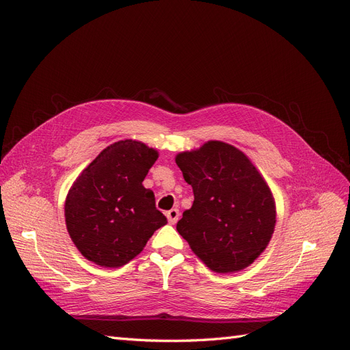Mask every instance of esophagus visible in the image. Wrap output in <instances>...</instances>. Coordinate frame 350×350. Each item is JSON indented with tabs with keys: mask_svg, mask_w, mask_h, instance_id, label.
<instances>
[{
	"mask_svg": "<svg viewBox=\"0 0 350 350\" xmlns=\"http://www.w3.org/2000/svg\"><path fill=\"white\" fill-rule=\"evenodd\" d=\"M166 217H167V221L171 225H175L176 221H178V219H179V210L178 208H172V210H169L167 213H166Z\"/></svg>",
	"mask_w": 350,
	"mask_h": 350,
	"instance_id": "obj_1",
	"label": "esophagus"
}]
</instances>
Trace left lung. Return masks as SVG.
I'll return each mask as SVG.
<instances>
[{"mask_svg": "<svg viewBox=\"0 0 350 350\" xmlns=\"http://www.w3.org/2000/svg\"><path fill=\"white\" fill-rule=\"evenodd\" d=\"M175 162L194 193L193 207L176 224L179 235L210 270L248 267L276 226V204L257 167L237 147L216 140L178 153Z\"/></svg>", "mask_w": 350, "mask_h": 350, "instance_id": "obj_1", "label": "left lung"}]
</instances>
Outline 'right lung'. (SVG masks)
Here are the masks:
<instances>
[{"mask_svg":"<svg viewBox=\"0 0 350 350\" xmlns=\"http://www.w3.org/2000/svg\"><path fill=\"white\" fill-rule=\"evenodd\" d=\"M157 157L142 142H116L74 181L66 198V225L83 257L102 267H121L167 224L153 191L143 187Z\"/></svg>","mask_w":350,"mask_h":350,"instance_id":"right-lung-1","label":"right lung"}]
</instances>
